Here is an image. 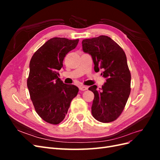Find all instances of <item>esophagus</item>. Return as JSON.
<instances>
[{"label":"esophagus","instance_id":"1","mask_svg":"<svg viewBox=\"0 0 160 160\" xmlns=\"http://www.w3.org/2000/svg\"><path fill=\"white\" fill-rule=\"evenodd\" d=\"M88 89V87H86V86L81 85V86L79 87V89L81 91H85V90H87Z\"/></svg>","mask_w":160,"mask_h":160}]
</instances>
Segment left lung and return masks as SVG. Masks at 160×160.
<instances>
[{
  "instance_id": "1",
  "label": "left lung",
  "mask_w": 160,
  "mask_h": 160,
  "mask_svg": "<svg viewBox=\"0 0 160 160\" xmlns=\"http://www.w3.org/2000/svg\"><path fill=\"white\" fill-rule=\"evenodd\" d=\"M82 47L93 59L95 71L101 69V75L106 79L99 90L96 85L89 88L95 95L91 113L100 122H113L122 113L131 91L126 55L118 43L105 35L83 39Z\"/></svg>"
}]
</instances>
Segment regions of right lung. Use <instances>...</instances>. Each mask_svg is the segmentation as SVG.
<instances>
[{
  "mask_svg": "<svg viewBox=\"0 0 160 160\" xmlns=\"http://www.w3.org/2000/svg\"><path fill=\"white\" fill-rule=\"evenodd\" d=\"M79 39L54 37L41 46L31 58L27 88L36 112L46 122L59 124L65 118L71 101L78 93L74 85L63 83L59 71L66 55Z\"/></svg>",
  "mask_w": 160,
  "mask_h": 160,
  "instance_id": "1",
  "label": "right lung"
}]
</instances>
